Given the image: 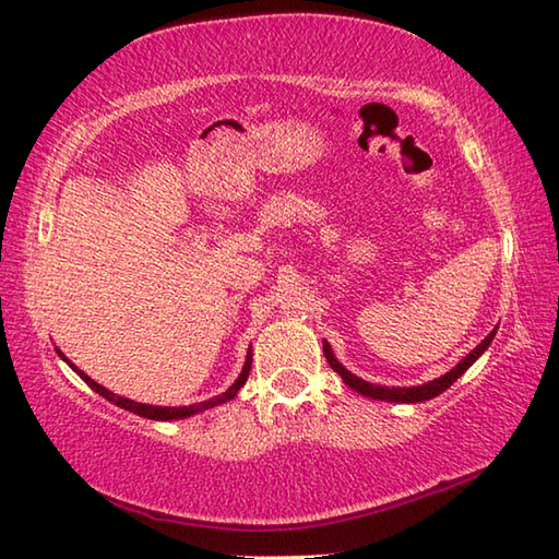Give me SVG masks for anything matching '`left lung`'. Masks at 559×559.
<instances>
[{
  "instance_id": "left-lung-1",
  "label": "left lung",
  "mask_w": 559,
  "mask_h": 559,
  "mask_svg": "<svg viewBox=\"0 0 559 559\" xmlns=\"http://www.w3.org/2000/svg\"><path fill=\"white\" fill-rule=\"evenodd\" d=\"M495 334H497V329H492L490 334L485 336V338L478 343V346L466 355V358H463L461 362H456V367H451V370H449L447 374L432 379V382H425V384H420V386H379V384H372V382H365V379H360L358 374H353L350 370H346V367H343V365L336 360V355H334V350H331L329 341H324V355H326V360H329V365H331V370L341 374V379H343V382H346V386L355 389V391H358V394H362V396H367V399L389 401V403H423V401H430V399L439 396V394H442V391H447L451 384H454L456 379H459L463 372H466L468 367H471L473 362H476L485 350H488V346L492 343Z\"/></svg>"
}]
</instances>
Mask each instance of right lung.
Returning <instances> with one entry per match:
<instances>
[{
  "mask_svg": "<svg viewBox=\"0 0 559 559\" xmlns=\"http://www.w3.org/2000/svg\"><path fill=\"white\" fill-rule=\"evenodd\" d=\"M57 350V355L59 358H62L71 370H74L83 382H86L93 391H96V394H100L103 399H108L110 403H115V406H120V408H124V411H129V413H134V415H141V418H148V420H182V418H189V415H197V413H204V411H209V408H213V406H221V403H228V401H233L235 396H237V391H240L242 386H245V382H247V377H249V367H252V348L247 350V360H245V365H242V372H240V377L235 379V382L223 391V394H218V396H213V399H209V401H201V403H192V406H180V408H170V406H148V403H139V401H132V399H124V396H117V394H112V391H108L105 386H100L98 382H93V379L86 374V372H81L79 367L71 362L67 355L59 350V348H55Z\"/></svg>",
  "mask_w": 559,
  "mask_h": 559,
  "instance_id": "1",
  "label": "right lung"
}]
</instances>
